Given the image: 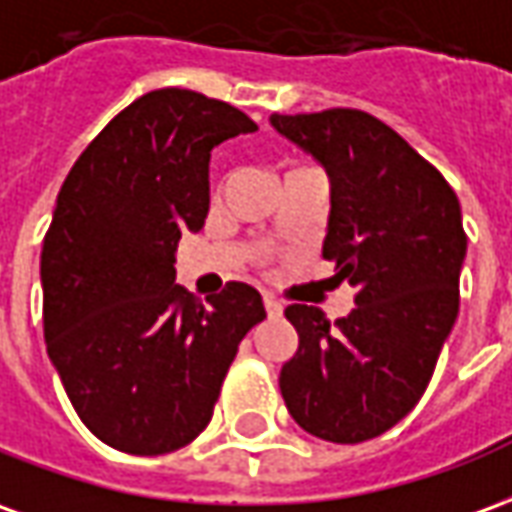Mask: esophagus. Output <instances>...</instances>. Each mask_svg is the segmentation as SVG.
Returning <instances> with one entry per match:
<instances>
[{"instance_id": "esophagus-1", "label": "esophagus", "mask_w": 512, "mask_h": 512, "mask_svg": "<svg viewBox=\"0 0 512 512\" xmlns=\"http://www.w3.org/2000/svg\"><path fill=\"white\" fill-rule=\"evenodd\" d=\"M264 312H267V317H278L284 312V306L278 301H273L270 295H264Z\"/></svg>"}]
</instances>
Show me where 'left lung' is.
<instances>
[{"label":"left lung","mask_w":512,"mask_h":512,"mask_svg":"<svg viewBox=\"0 0 512 512\" xmlns=\"http://www.w3.org/2000/svg\"><path fill=\"white\" fill-rule=\"evenodd\" d=\"M270 125L326 169L323 259L357 290V306L334 323L317 306H287L298 351L278 387L303 432L362 443L418 404L457 320L468 248L460 200L438 169L365 111L273 114Z\"/></svg>","instance_id":"1"}]
</instances>
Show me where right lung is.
<instances>
[{"instance_id": "obj_1", "label": "right lung", "mask_w": 512, "mask_h": 512, "mask_svg": "<svg viewBox=\"0 0 512 512\" xmlns=\"http://www.w3.org/2000/svg\"><path fill=\"white\" fill-rule=\"evenodd\" d=\"M256 122L186 88L144 94L66 175L41 250L49 362L80 421L128 454H167L209 426L262 295L231 281L206 303L175 284V250L209 214L217 144Z\"/></svg>"}]
</instances>
